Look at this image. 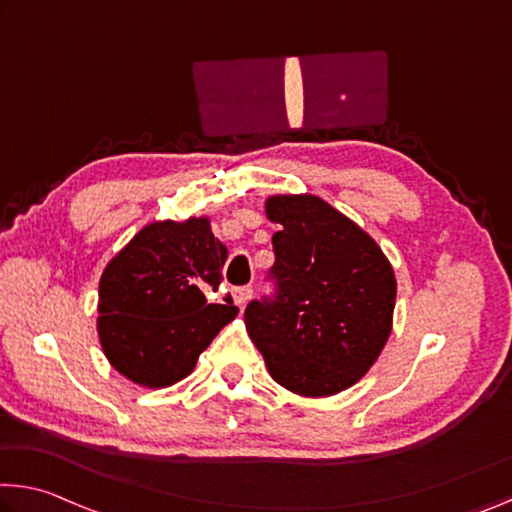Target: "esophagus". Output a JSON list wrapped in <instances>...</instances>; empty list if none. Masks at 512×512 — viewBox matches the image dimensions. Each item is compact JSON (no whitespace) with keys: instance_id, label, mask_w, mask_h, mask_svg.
Here are the masks:
<instances>
[{"instance_id":"esophagus-1","label":"esophagus","mask_w":512,"mask_h":512,"mask_svg":"<svg viewBox=\"0 0 512 512\" xmlns=\"http://www.w3.org/2000/svg\"><path fill=\"white\" fill-rule=\"evenodd\" d=\"M232 298H234V303H237L239 307H243L248 303L250 298H253V289L250 287H237V289H232Z\"/></svg>"}]
</instances>
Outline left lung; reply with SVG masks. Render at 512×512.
Masks as SVG:
<instances>
[{
	"instance_id": "8db88e82",
	"label": "left lung",
	"mask_w": 512,
	"mask_h": 512,
	"mask_svg": "<svg viewBox=\"0 0 512 512\" xmlns=\"http://www.w3.org/2000/svg\"><path fill=\"white\" fill-rule=\"evenodd\" d=\"M275 296L250 300L246 330L275 383L300 396L344 392L392 332L396 278L360 225L316 196H271Z\"/></svg>"
}]
</instances>
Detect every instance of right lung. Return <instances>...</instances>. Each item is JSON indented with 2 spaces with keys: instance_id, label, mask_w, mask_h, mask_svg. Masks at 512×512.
<instances>
[{
  "instance_id": "add662e5",
  "label": "right lung",
  "mask_w": 512,
  "mask_h": 512,
  "mask_svg": "<svg viewBox=\"0 0 512 512\" xmlns=\"http://www.w3.org/2000/svg\"><path fill=\"white\" fill-rule=\"evenodd\" d=\"M227 248L209 218L145 225L100 278L97 332L107 360L143 387L186 378L239 307L209 303L223 282Z\"/></svg>"
}]
</instances>
